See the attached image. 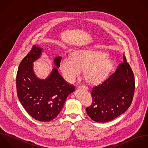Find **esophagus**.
<instances>
[{"label":"esophagus","mask_w":148,"mask_h":148,"mask_svg":"<svg viewBox=\"0 0 148 148\" xmlns=\"http://www.w3.org/2000/svg\"><path fill=\"white\" fill-rule=\"evenodd\" d=\"M79 88H83V89H85V90H88V87L87 86H79L78 87Z\"/></svg>","instance_id":"esophagus-1"}]
</instances>
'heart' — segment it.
<instances>
[{"label": "heart", "mask_w": 148, "mask_h": 148, "mask_svg": "<svg viewBox=\"0 0 148 148\" xmlns=\"http://www.w3.org/2000/svg\"><path fill=\"white\" fill-rule=\"evenodd\" d=\"M113 62L101 51L91 49L76 51L73 56L64 57L60 62V69L65 79L73 83L84 69V76L90 84L103 81L113 67Z\"/></svg>", "instance_id": "obj_1"}]
</instances>
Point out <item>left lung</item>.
Wrapping results in <instances>:
<instances>
[{
	"instance_id": "1",
	"label": "left lung",
	"mask_w": 148,
	"mask_h": 148,
	"mask_svg": "<svg viewBox=\"0 0 148 148\" xmlns=\"http://www.w3.org/2000/svg\"><path fill=\"white\" fill-rule=\"evenodd\" d=\"M115 72L91 91L92 104L86 108L94 121L105 123L124 113L130 107L135 90L133 72L123 54Z\"/></svg>"
}]
</instances>
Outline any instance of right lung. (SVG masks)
<instances>
[{
	"mask_svg": "<svg viewBox=\"0 0 148 148\" xmlns=\"http://www.w3.org/2000/svg\"><path fill=\"white\" fill-rule=\"evenodd\" d=\"M42 49L34 45L21 61L17 73L16 86L18 98L26 111L40 121L53 120L61 111L67 97L75 90L53 68L45 80L39 79L33 69V62L41 56ZM61 57L54 60L58 68Z\"/></svg>",
	"mask_w": 148,
	"mask_h": 148,
	"instance_id": "right-lung-1",
	"label": "right lung"
}]
</instances>
